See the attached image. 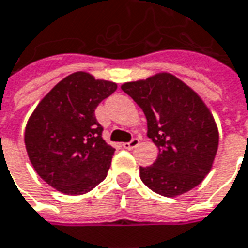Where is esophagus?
I'll return each mask as SVG.
<instances>
[{
  "label": "esophagus",
  "instance_id": "1",
  "mask_svg": "<svg viewBox=\"0 0 248 248\" xmlns=\"http://www.w3.org/2000/svg\"><path fill=\"white\" fill-rule=\"evenodd\" d=\"M138 144H140V140H138V138H133L130 142H124V148L130 151V149H134L136 146H138Z\"/></svg>",
  "mask_w": 248,
  "mask_h": 248
}]
</instances>
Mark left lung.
I'll use <instances>...</instances> for the list:
<instances>
[{
    "label": "left lung",
    "instance_id": "obj_1",
    "mask_svg": "<svg viewBox=\"0 0 248 248\" xmlns=\"http://www.w3.org/2000/svg\"><path fill=\"white\" fill-rule=\"evenodd\" d=\"M121 88L144 111L148 137L159 148L152 166L140 167L144 185L164 197L198 186L218 146L217 126L201 97L170 73L126 82Z\"/></svg>",
    "mask_w": 248,
    "mask_h": 248
}]
</instances>
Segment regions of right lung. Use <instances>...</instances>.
I'll return each instance as SVG.
<instances>
[{
	"instance_id": "add662e5",
	"label": "right lung",
	"mask_w": 248,
	"mask_h": 248,
	"mask_svg": "<svg viewBox=\"0 0 248 248\" xmlns=\"http://www.w3.org/2000/svg\"><path fill=\"white\" fill-rule=\"evenodd\" d=\"M117 84L85 72L65 77L32 112L25 127L28 157L40 178L67 195L85 194L107 176L114 148L95 117Z\"/></svg>"
}]
</instances>
